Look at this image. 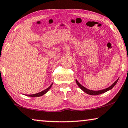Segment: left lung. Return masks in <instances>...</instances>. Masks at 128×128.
<instances>
[{"label":"left lung","instance_id":"obj_1","mask_svg":"<svg viewBox=\"0 0 128 128\" xmlns=\"http://www.w3.org/2000/svg\"><path fill=\"white\" fill-rule=\"evenodd\" d=\"M118 81V79L115 82H114V84L112 85V86H109L108 88H105V89H104V90H100V91H92V90H88V89H87V88H86V87H84V86H82V85L80 84L76 80V84H77L78 86H79V87L81 88V89L83 91L85 92H86V93L88 94H89V95H99V94H103V93L105 92L109 91V90H111L112 88H113L114 86H115L116 84V83H117Z\"/></svg>","mask_w":128,"mask_h":128}]
</instances>
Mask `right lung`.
Instances as JSON below:
<instances>
[{"label": "right lung", "mask_w": 128, "mask_h": 128, "mask_svg": "<svg viewBox=\"0 0 128 128\" xmlns=\"http://www.w3.org/2000/svg\"><path fill=\"white\" fill-rule=\"evenodd\" d=\"M52 85L49 86L48 88H47V89H46L45 90H44V91H42V92H40L38 93H37V94H32V95H26V96H32V97H38V96H42V95H43L44 94H45L46 93H47V92L50 89L51 87H52Z\"/></svg>", "instance_id": "obj_1"}]
</instances>
